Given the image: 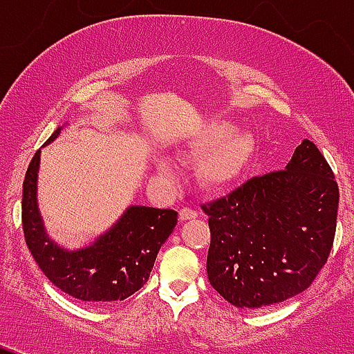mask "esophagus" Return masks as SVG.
Returning <instances> with one entry per match:
<instances>
[{"label":"esophagus","mask_w":354,"mask_h":354,"mask_svg":"<svg viewBox=\"0 0 354 354\" xmlns=\"http://www.w3.org/2000/svg\"><path fill=\"white\" fill-rule=\"evenodd\" d=\"M197 216H198V212L194 209V207L185 205V207H181V209H180V219H181V221L195 219V217H197Z\"/></svg>","instance_id":"1"}]
</instances>
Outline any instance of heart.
I'll list each match as a JSON object with an SVG mask.
<instances>
[{
	"instance_id": "b5f03b06",
	"label": "heart",
	"mask_w": 354,
	"mask_h": 354,
	"mask_svg": "<svg viewBox=\"0 0 354 354\" xmlns=\"http://www.w3.org/2000/svg\"><path fill=\"white\" fill-rule=\"evenodd\" d=\"M252 135L236 131L230 121H212L190 144V154L202 157L197 167L200 183L209 190L233 185L252 160Z\"/></svg>"
}]
</instances>
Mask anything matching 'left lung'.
Instances as JSON below:
<instances>
[{
    "label": "left lung",
    "instance_id": "8db88e82",
    "mask_svg": "<svg viewBox=\"0 0 354 354\" xmlns=\"http://www.w3.org/2000/svg\"><path fill=\"white\" fill-rule=\"evenodd\" d=\"M337 205L329 162L305 138L286 169L252 178L202 205L212 288L238 308L274 305L305 291L329 259Z\"/></svg>",
    "mask_w": 354,
    "mask_h": 354
}]
</instances>
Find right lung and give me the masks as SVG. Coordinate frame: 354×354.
I'll return each instance as SVG.
<instances>
[{
  "label": "right lung",
  "instance_id": "1",
  "mask_svg": "<svg viewBox=\"0 0 354 354\" xmlns=\"http://www.w3.org/2000/svg\"><path fill=\"white\" fill-rule=\"evenodd\" d=\"M58 133L59 128L48 142ZM39 159L41 151L28 164L22 195L25 243L39 269L56 288L85 303L121 301L138 291L149 279L157 252L176 226V210L130 207L94 245L68 252L46 236L39 216L35 200Z\"/></svg>",
  "mask_w": 354,
  "mask_h": 354
}]
</instances>
